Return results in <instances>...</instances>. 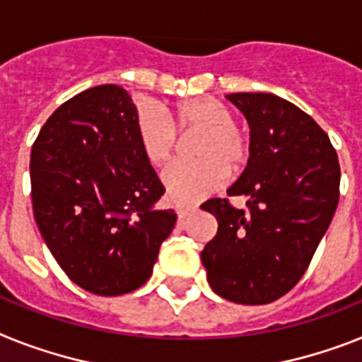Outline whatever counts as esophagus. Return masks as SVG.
I'll return each mask as SVG.
<instances>
[{"label":"esophagus","instance_id":"obj_1","mask_svg":"<svg viewBox=\"0 0 362 362\" xmlns=\"http://www.w3.org/2000/svg\"><path fill=\"white\" fill-rule=\"evenodd\" d=\"M195 206H176V215H178V221L184 223L187 217H189L193 211H195Z\"/></svg>","mask_w":362,"mask_h":362}]
</instances>
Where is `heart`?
I'll list each match as a JSON object with an SVG mask.
<instances>
[{
	"instance_id": "1",
	"label": "heart",
	"mask_w": 362,
	"mask_h": 362,
	"mask_svg": "<svg viewBox=\"0 0 362 362\" xmlns=\"http://www.w3.org/2000/svg\"><path fill=\"white\" fill-rule=\"evenodd\" d=\"M139 147L153 165H163L176 147V132L197 134L189 154L195 162H176L162 175L167 199L189 204L218 189L228 175H239L250 160V139L233 123V114L217 99H191L176 106L173 119L162 108L144 105L136 114Z\"/></svg>"
}]
</instances>
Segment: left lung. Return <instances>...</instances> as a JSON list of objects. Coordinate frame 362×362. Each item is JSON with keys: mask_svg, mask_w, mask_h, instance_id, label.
<instances>
[{"mask_svg": "<svg viewBox=\"0 0 362 362\" xmlns=\"http://www.w3.org/2000/svg\"><path fill=\"white\" fill-rule=\"evenodd\" d=\"M250 127V160L228 197L211 199L217 235L200 254L209 287L223 298L263 305L298 284L339 204L341 167L324 130L274 93H230Z\"/></svg>", "mask_w": 362, "mask_h": 362, "instance_id": "1", "label": "left lung"}]
</instances>
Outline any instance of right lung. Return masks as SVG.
Masks as SVG:
<instances>
[{"mask_svg":"<svg viewBox=\"0 0 362 362\" xmlns=\"http://www.w3.org/2000/svg\"><path fill=\"white\" fill-rule=\"evenodd\" d=\"M136 110L121 86L71 97L42 127L31 151L35 221L73 284L119 296L153 274L176 223L154 209L165 193L139 147Z\"/></svg>","mask_w":362,"mask_h":362,"instance_id":"add662e5","label":"right lung"}]
</instances>
